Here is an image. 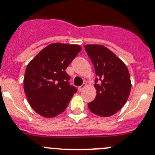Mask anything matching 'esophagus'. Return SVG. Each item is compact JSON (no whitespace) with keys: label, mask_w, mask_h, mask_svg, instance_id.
I'll return each instance as SVG.
<instances>
[{"label":"esophagus","mask_w":155,"mask_h":155,"mask_svg":"<svg viewBox=\"0 0 155 155\" xmlns=\"http://www.w3.org/2000/svg\"><path fill=\"white\" fill-rule=\"evenodd\" d=\"M86 87V84H84H84H82L81 86H79V87H78V90H79V91H81L84 87Z\"/></svg>","instance_id":"esophagus-1"}]
</instances>
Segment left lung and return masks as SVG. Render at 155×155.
Masks as SVG:
<instances>
[{
    "label": "left lung",
    "instance_id": "left-lung-1",
    "mask_svg": "<svg viewBox=\"0 0 155 155\" xmlns=\"http://www.w3.org/2000/svg\"><path fill=\"white\" fill-rule=\"evenodd\" d=\"M84 48L97 76L94 84L96 96L88 104V108L98 116H112L123 107L130 96L132 83L128 68L121 59L102 45L91 44Z\"/></svg>",
    "mask_w": 155,
    "mask_h": 155
}]
</instances>
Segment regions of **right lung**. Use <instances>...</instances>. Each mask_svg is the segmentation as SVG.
I'll list each match as a JSON object with an SVG mask.
<instances>
[{
  "label": "right lung",
  "instance_id": "obj_1",
  "mask_svg": "<svg viewBox=\"0 0 155 155\" xmlns=\"http://www.w3.org/2000/svg\"><path fill=\"white\" fill-rule=\"evenodd\" d=\"M81 49L79 45L52 43L28 64L23 88L30 106L40 115L53 118L61 114L76 93L65 69Z\"/></svg>",
  "mask_w": 155,
  "mask_h": 155
}]
</instances>
